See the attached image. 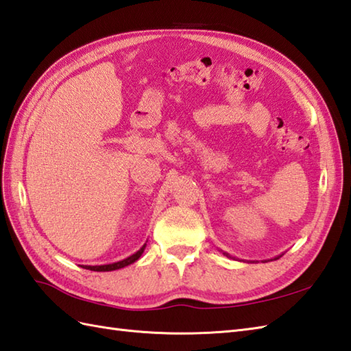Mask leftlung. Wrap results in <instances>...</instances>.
Returning a JSON list of instances; mask_svg holds the SVG:
<instances>
[{"instance_id": "obj_1", "label": "left lung", "mask_w": 351, "mask_h": 351, "mask_svg": "<svg viewBox=\"0 0 351 351\" xmlns=\"http://www.w3.org/2000/svg\"><path fill=\"white\" fill-rule=\"evenodd\" d=\"M223 255H227V256H231L230 254H227V252H223ZM279 256H281V255H279ZM279 256H275V258L274 260H278L279 258ZM251 263H254V261H251ZM263 263H267V261H263Z\"/></svg>"}]
</instances>
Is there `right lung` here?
I'll use <instances>...</instances> for the list:
<instances>
[{
	"label": "right lung",
	"mask_w": 351,
	"mask_h": 351,
	"mask_svg": "<svg viewBox=\"0 0 351 351\" xmlns=\"http://www.w3.org/2000/svg\"><path fill=\"white\" fill-rule=\"evenodd\" d=\"M145 245L144 243L141 247H139V251H136L135 254H132L130 256H128V258H124L121 261H117V263H111V264H102V266H82L84 269H88V270H93V271H112V270H119V269H123L129 266V264L135 263L139 256L143 255L144 249H145Z\"/></svg>",
	"instance_id": "right-lung-1"
}]
</instances>
